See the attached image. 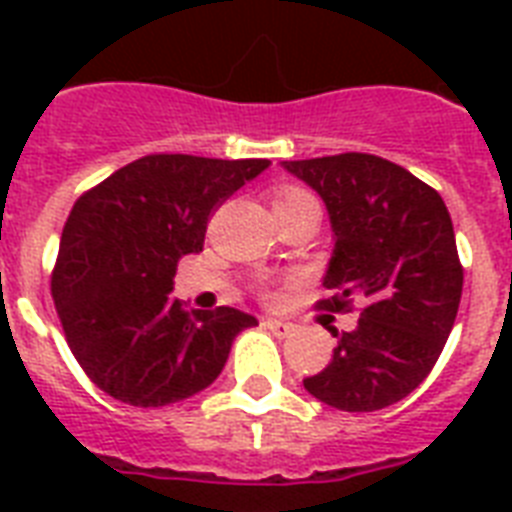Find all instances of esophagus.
Listing matches in <instances>:
<instances>
[{"label":"esophagus","mask_w":512,"mask_h":512,"mask_svg":"<svg viewBox=\"0 0 512 512\" xmlns=\"http://www.w3.org/2000/svg\"><path fill=\"white\" fill-rule=\"evenodd\" d=\"M263 327L276 337H289L295 332V324H289V321H279V319H263Z\"/></svg>","instance_id":"esophagus-1"}]
</instances>
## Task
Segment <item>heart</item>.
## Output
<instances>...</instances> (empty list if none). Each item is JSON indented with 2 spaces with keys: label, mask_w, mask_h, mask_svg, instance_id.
Segmentation results:
<instances>
[{
  "label": "heart",
  "mask_w": 512,
  "mask_h": 512,
  "mask_svg": "<svg viewBox=\"0 0 512 512\" xmlns=\"http://www.w3.org/2000/svg\"><path fill=\"white\" fill-rule=\"evenodd\" d=\"M308 193L300 191V188H281L279 193H276V201L273 204H289V201H297V199H305Z\"/></svg>",
  "instance_id": "obj_1"
}]
</instances>
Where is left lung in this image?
Wrapping results in <instances>:
<instances>
[{
	"instance_id": "1",
	"label": "left lung",
	"mask_w": 512,
	"mask_h": 512,
	"mask_svg": "<svg viewBox=\"0 0 512 512\" xmlns=\"http://www.w3.org/2000/svg\"><path fill=\"white\" fill-rule=\"evenodd\" d=\"M319 193L332 225L321 308L364 303L337 332L332 361L303 385L342 412H377L406 398L444 350L457 319L462 265L449 209L430 185L372 154L281 162Z\"/></svg>"
}]
</instances>
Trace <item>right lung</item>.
Masks as SVG:
<instances>
[{"label": "right lung", "instance_id": "1", "mask_svg": "<svg viewBox=\"0 0 512 512\" xmlns=\"http://www.w3.org/2000/svg\"><path fill=\"white\" fill-rule=\"evenodd\" d=\"M268 159L143 156L76 201L60 236L52 300L68 348L103 393L167 406L209 388L239 332V308L185 311L170 297L177 260L204 247L209 212Z\"/></svg>", "mask_w": 512, "mask_h": 512}]
</instances>
